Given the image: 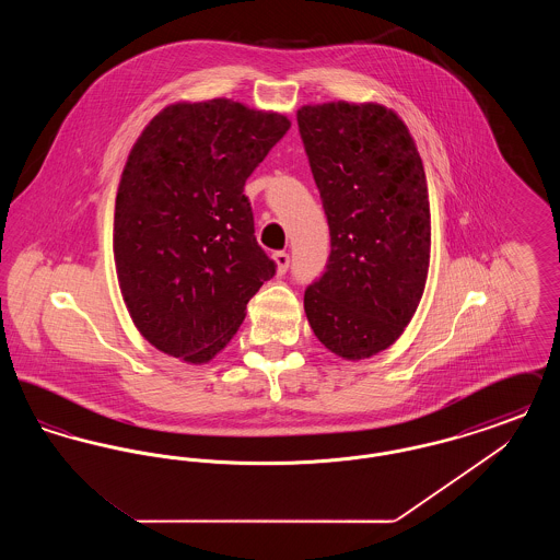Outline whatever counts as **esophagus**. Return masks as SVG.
I'll return each instance as SVG.
<instances>
[{
  "instance_id": "esophagus-1",
  "label": "esophagus",
  "mask_w": 560,
  "mask_h": 560,
  "mask_svg": "<svg viewBox=\"0 0 560 560\" xmlns=\"http://www.w3.org/2000/svg\"><path fill=\"white\" fill-rule=\"evenodd\" d=\"M272 260H275V265H277V275H285V272H288V268H290V254H285V252H275V254H272Z\"/></svg>"
}]
</instances>
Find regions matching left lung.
Instances as JSON below:
<instances>
[{"label": "left lung", "instance_id": "8db88e82", "mask_svg": "<svg viewBox=\"0 0 560 560\" xmlns=\"http://www.w3.org/2000/svg\"><path fill=\"white\" fill-rule=\"evenodd\" d=\"M298 128L331 237L304 311L327 350L370 359L397 342L427 285L424 165L399 115L377 103L306 105Z\"/></svg>", "mask_w": 560, "mask_h": 560}]
</instances>
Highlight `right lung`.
Instances as JSON below:
<instances>
[{
  "instance_id": "add662e5",
  "label": "right lung",
  "mask_w": 560,
  "mask_h": 560,
  "mask_svg": "<svg viewBox=\"0 0 560 560\" xmlns=\"http://www.w3.org/2000/svg\"><path fill=\"white\" fill-rule=\"evenodd\" d=\"M290 126L281 113L213 98L163 108L133 142L113 254L133 325L161 352L208 363L275 275L243 187Z\"/></svg>"
}]
</instances>
